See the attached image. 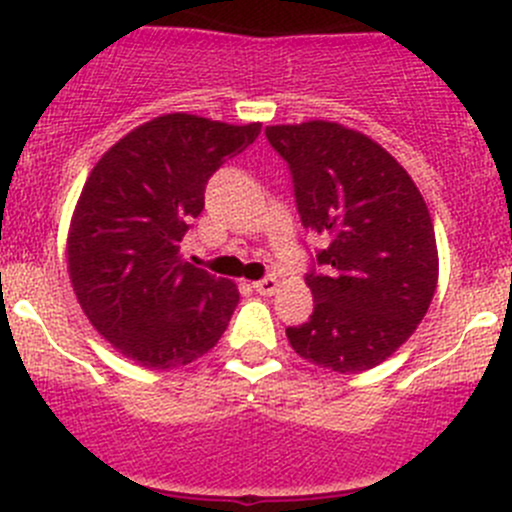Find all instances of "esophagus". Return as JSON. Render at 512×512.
Segmentation results:
<instances>
[{
	"mask_svg": "<svg viewBox=\"0 0 512 512\" xmlns=\"http://www.w3.org/2000/svg\"><path fill=\"white\" fill-rule=\"evenodd\" d=\"M254 291L261 293V295H273V293L278 291V281L273 276L261 278V281L254 283Z\"/></svg>",
	"mask_w": 512,
	"mask_h": 512,
	"instance_id": "1",
	"label": "esophagus"
}]
</instances>
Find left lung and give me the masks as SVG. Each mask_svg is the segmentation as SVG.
Instances as JSON below:
<instances>
[{
    "mask_svg": "<svg viewBox=\"0 0 512 512\" xmlns=\"http://www.w3.org/2000/svg\"><path fill=\"white\" fill-rule=\"evenodd\" d=\"M286 160L305 229L328 239L310 256L315 308L286 328L303 360L362 372L387 360L424 320L439 278L429 209L387 150L337 123L266 128Z\"/></svg>",
    "mask_w": 512,
    "mask_h": 512,
    "instance_id": "left-lung-1",
    "label": "left lung"
}]
</instances>
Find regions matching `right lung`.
<instances>
[{
    "mask_svg": "<svg viewBox=\"0 0 512 512\" xmlns=\"http://www.w3.org/2000/svg\"><path fill=\"white\" fill-rule=\"evenodd\" d=\"M261 125L162 115L110 147L83 184L68 231V273L83 313L110 345L150 370L212 350L239 291L182 261L207 182Z\"/></svg>",
    "mask_w": 512,
    "mask_h": 512,
    "instance_id": "obj_1",
    "label": "right lung"
}]
</instances>
